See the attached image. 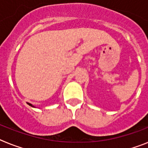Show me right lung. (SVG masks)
<instances>
[{
  "mask_svg": "<svg viewBox=\"0 0 148 148\" xmlns=\"http://www.w3.org/2000/svg\"><path fill=\"white\" fill-rule=\"evenodd\" d=\"M27 104H28L29 105V106H31V107H32V108H35V106H34V105H32V104H30V103H27Z\"/></svg>",
  "mask_w": 148,
  "mask_h": 148,
  "instance_id": "1",
  "label": "right lung"
}]
</instances>
